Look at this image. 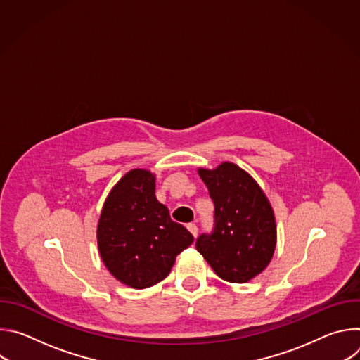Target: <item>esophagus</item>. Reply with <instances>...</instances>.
<instances>
[{
	"mask_svg": "<svg viewBox=\"0 0 360 360\" xmlns=\"http://www.w3.org/2000/svg\"><path fill=\"white\" fill-rule=\"evenodd\" d=\"M186 228H188V231L193 235V238H196V235H198V226H196L195 224H188Z\"/></svg>",
	"mask_w": 360,
	"mask_h": 360,
	"instance_id": "obj_1",
	"label": "esophagus"
}]
</instances>
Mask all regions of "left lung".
I'll use <instances>...</instances> for the list:
<instances>
[{
  "instance_id": "left-lung-1",
  "label": "left lung",
  "mask_w": 360,
  "mask_h": 360,
  "mask_svg": "<svg viewBox=\"0 0 360 360\" xmlns=\"http://www.w3.org/2000/svg\"><path fill=\"white\" fill-rule=\"evenodd\" d=\"M214 202V226L195 245L224 281L245 283L271 262L276 226L271 203L255 179L231 162L199 169Z\"/></svg>"
}]
</instances>
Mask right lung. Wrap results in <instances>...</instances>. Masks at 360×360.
<instances>
[{"instance_id": "right-lung-1", "label": "right lung", "mask_w": 360, "mask_h": 360, "mask_svg": "<svg viewBox=\"0 0 360 360\" xmlns=\"http://www.w3.org/2000/svg\"><path fill=\"white\" fill-rule=\"evenodd\" d=\"M193 242L155 198V176L132 169L108 195L98 224V248L108 271L122 283L145 289L165 279L176 255Z\"/></svg>"}]
</instances>
